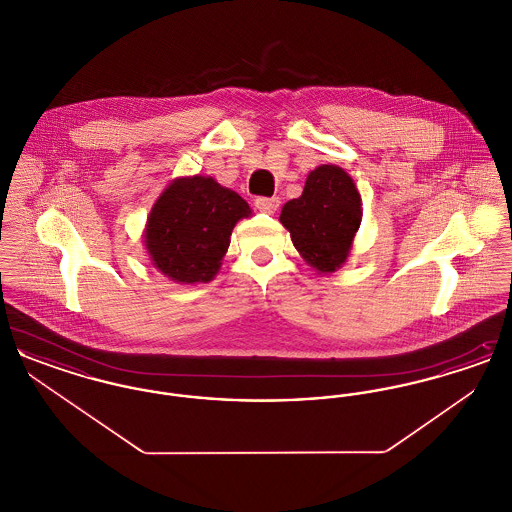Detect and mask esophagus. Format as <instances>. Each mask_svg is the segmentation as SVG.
<instances>
[{
    "label": "esophagus",
    "mask_w": 512,
    "mask_h": 512,
    "mask_svg": "<svg viewBox=\"0 0 512 512\" xmlns=\"http://www.w3.org/2000/svg\"><path fill=\"white\" fill-rule=\"evenodd\" d=\"M255 207H257L261 213L272 215V213H276V209L280 207V199H278V197H257V199H255Z\"/></svg>",
    "instance_id": "esophagus-1"
}]
</instances>
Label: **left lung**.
<instances>
[{"instance_id": "left-lung-1", "label": "left lung", "mask_w": 512, "mask_h": 512, "mask_svg": "<svg viewBox=\"0 0 512 512\" xmlns=\"http://www.w3.org/2000/svg\"><path fill=\"white\" fill-rule=\"evenodd\" d=\"M361 219L357 186L336 165L309 172L303 194L288 201L280 213L295 249L320 274L336 272L347 261Z\"/></svg>"}]
</instances>
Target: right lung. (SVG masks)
I'll return each instance as SVG.
<instances>
[{
  "mask_svg": "<svg viewBox=\"0 0 512 512\" xmlns=\"http://www.w3.org/2000/svg\"><path fill=\"white\" fill-rule=\"evenodd\" d=\"M247 201L211 176L176 178L153 203L144 244L151 265L180 284L211 282Z\"/></svg>",
  "mask_w": 512,
  "mask_h": 512,
  "instance_id": "add662e5",
  "label": "right lung"
}]
</instances>
